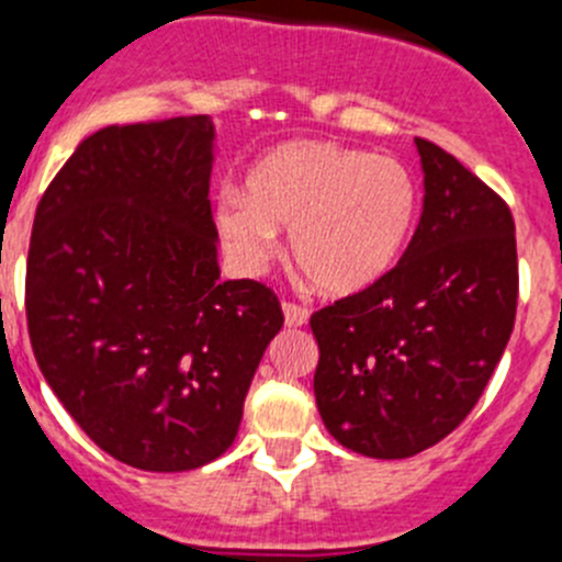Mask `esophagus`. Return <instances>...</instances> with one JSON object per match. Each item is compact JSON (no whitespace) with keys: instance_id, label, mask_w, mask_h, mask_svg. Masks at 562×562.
<instances>
[{"instance_id":"esophagus-1","label":"esophagus","mask_w":562,"mask_h":562,"mask_svg":"<svg viewBox=\"0 0 562 562\" xmlns=\"http://www.w3.org/2000/svg\"><path fill=\"white\" fill-rule=\"evenodd\" d=\"M282 313H285V326H291V329L304 326L310 318L307 307H304V304H296V302H282Z\"/></svg>"}]
</instances>
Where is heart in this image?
I'll return each instance as SVG.
<instances>
[{
    "label": "heart",
    "instance_id": "b5f03b06",
    "mask_svg": "<svg viewBox=\"0 0 562 562\" xmlns=\"http://www.w3.org/2000/svg\"><path fill=\"white\" fill-rule=\"evenodd\" d=\"M412 172L390 156L299 139L269 150L249 170L244 198L216 205V227L241 263L274 252L288 225V252L326 296H353L395 266L417 220Z\"/></svg>",
    "mask_w": 562,
    "mask_h": 562
}]
</instances>
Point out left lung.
<instances>
[{"label": "left lung", "mask_w": 562, "mask_h": 562, "mask_svg": "<svg viewBox=\"0 0 562 562\" xmlns=\"http://www.w3.org/2000/svg\"><path fill=\"white\" fill-rule=\"evenodd\" d=\"M414 145L426 198L403 258L310 318L321 419L370 459H408L461 426L508 346L519 296L505 200L439 145Z\"/></svg>", "instance_id": "8db88e82"}]
</instances>
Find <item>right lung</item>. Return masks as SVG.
Segmentation results:
<instances>
[{
    "label": "right lung",
    "mask_w": 562,
    "mask_h": 562,
    "mask_svg": "<svg viewBox=\"0 0 562 562\" xmlns=\"http://www.w3.org/2000/svg\"><path fill=\"white\" fill-rule=\"evenodd\" d=\"M209 114L106 125L43 192L26 258V326L43 379L123 464L220 459L282 326L274 291L220 280Z\"/></svg>",
    "instance_id": "add662e5"
}]
</instances>
